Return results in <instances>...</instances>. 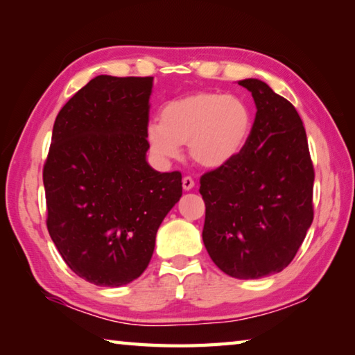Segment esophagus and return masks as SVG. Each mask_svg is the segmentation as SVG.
<instances>
[{
	"label": "esophagus",
	"instance_id": "obj_1",
	"mask_svg": "<svg viewBox=\"0 0 355 355\" xmlns=\"http://www.w3.org/2000/svg\"><path fill=\"white\" fill-rule=\"evenodd\" d=\"M182 183H183V189L184 191H191L192 188H194V180H192L191 177H184L182 180Z\"/></svg>",
	"mask_w": 355,
	"mask_h": 355
}]
</instances>
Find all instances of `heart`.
<instances>
[{
    "label": "heart",
    "instance_id": "heart-1",
    "mask_svg": "<svg viewBox=\"0 0 355 355\" xmlns=\"http://www.w3.org/2000/svg\"><path fill=\"white\" fill-rule=\"evenodd\" d=\"M252 131L248 105L233 95L199 92L172 100L163 106L159 122L147 127L146 137L156 158L177 159L188 144L197 164L218 169L239 155Z\"/></svg>",
    "mask_w": 355,
    "mask_h": 355
}]
</instances>
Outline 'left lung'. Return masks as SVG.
Listing matches in <instances>:
<instances>
[{
  "instance_id": "8db88e82",
  "label": "left lung",
  "mask_w": 355,
  "mask_h": 355,
  "mask_svg": "<svg viewBox=\"0 0 355 355\" xmlns=\"http://www.w3.org/2000/svg\"><path fill=\"white\" fill-rule=\"evenodd\" d=\"M238 84L254 97L255 120L239 155L200 178L202 238L220 271L248 280L293 261L313 222L315 171L296 107L255 78Z\"/></svg>"
}]
</instances>
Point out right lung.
Listing matches in <instances>:
<instances>
[{"label": "right lung", "mask_w": 355, "mask_h": 355, "mask_svg": "<svg viewBox=\"0 0 355 355\" xmlns=\"http://www.w3.org/2000/svg\"><path fill=\"white\" fill-rule=\"evenodd\" d=\"M153 78L98 75L59 111L44 166L46 227L67 266L98 286L139 277L182 197V173L147 163Z\"/></svg>", "instance_id": "right-lung-1"}]
</instances>
